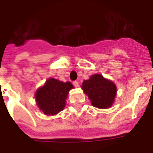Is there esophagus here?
Here are the masks:
<instances>
[{
    "label": "esophagus",
    "mask_w": 153,
    "mask_h": 153,
    "mask_svg": "<svg viewBox=\"0 0 153 153\" xmlns=\"http://www.w3.org/2000/svg\"><path fill=\"white\" fill-rule=\"evenodd\" d=\"M73 85L75 87V88H78V87L79 86V82H78V81H74Z\"/></svg>",
    "instance_id": "1"
}]
</instances>
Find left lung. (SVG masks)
Here are the masks:
<instances>
[{"label": "left lung", "mask_w": 153, "mask_h": 153, "mask_svg": "<svg viewBox=\"0 0 153 153\" xmlns=\"http://www.w3.org/2000/svg\"><path fill=\"white\" fill-rule=\"evenodd\" d=\"M82 88L91 100L93 106L105 109L112 106L116 87L113 82L106 79L102 75H92L89 79L83 81Z\"/></svg>", "instance_id": "obj_1"}]
</instances>
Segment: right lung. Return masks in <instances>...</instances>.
Segmentation results:
<instances>
[{"instance_id":"obj_1","label":"right lung","mask_w":153,"mask_h":153,"mask_svg":"<svg viewBox=\"0 0 153 153\" xmlns=\"http://www.w3.org/2000/svg\"><path fill=\"white\" fill-rule=\"evenodd\" d=\"M74 86L70 82L63 83L55 79L47 80L43 87L36 92L38 107L45 115H53L59 113L65 106L67 94Z\"/></svg>"}]
</instances>
